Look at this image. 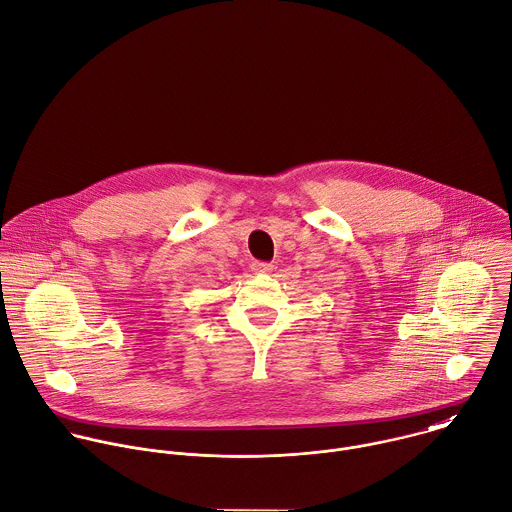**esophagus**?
<instances>
[{"label":"esophagus","instance_id":"1","mask_svg":"<svg viewBox=\"0 0 512 512\" xmlns=\"http://www.w3.org/2000/svg\"><path fill=\"white\" fill-rule=\"evenodd\" d=\"M251 269H253L255 275H269L273 271V265L271 263H263V261H255L251 265Z\"/></svg>","mask_w":512,"mask_h":512}]
</instances>
